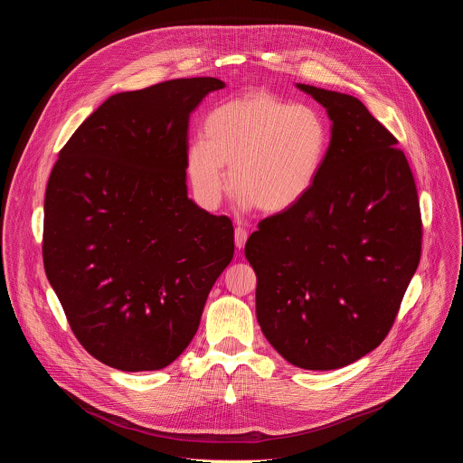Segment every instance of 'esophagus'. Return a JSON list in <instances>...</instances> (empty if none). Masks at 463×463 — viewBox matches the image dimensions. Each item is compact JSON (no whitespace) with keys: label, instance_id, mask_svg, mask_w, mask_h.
<instances>
[{"label":"esophagus","instance_id":"34e87169","mask_svg":"<svg viewBox=\"0 0 463 463\" xmlns=\"http://www.w3.org/2000/svg\"><path fill=\"white\" fill-rule=\"evenodd\" d=\"M247 238H249V231H247L245 227H240V225H238V227L234 229V243H236V247H238V249H243Z\"/></svg>","mask_w":463,"mask_h":463}]
</instances>
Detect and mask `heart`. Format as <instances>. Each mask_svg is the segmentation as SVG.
<instances>
[{
	"instance_id": "obj_1",
	"label": "heart",
	"mask_w": 463,
	"mask_h": 463,
	"mask_svg": "<svg viewBox=\"0 0 463 463\" xmlns=\"http://www.w3.org/2000/svg\"><path fill=\"white\" fill-rule=\"evenodd\" d=\"M203 128L205 141L188 145L184 168L207 207H216L227 192V168L243 203L266 214L291 211L315 186L329 150V128L318 109L268 91L216 106Z\"/></svg>"
}]
</instances>
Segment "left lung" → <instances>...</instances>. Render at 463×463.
<instances>
[{
	"label": "left lung",
	"instance_id": "1",
	"mask_svg": "<svg viewBox=\"0 0 463 463\" xmlns=\"http://www.w3.org/2000/svg\"><path fill=\"white\" fill-rule=\"evenodd\" d=\"M334 122L322 172L291 211L245 243L263 335L291 364L343 368L377 348L421 258L423 223L409 161L355 97L306 84Z\"/></svg>",
	"mask_w": 463,
	"mask_h": 463
}]
</instances>
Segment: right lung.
<instances>
[{"instance_id":"right-lung-1","label":"right lung","mask_w":463,"mask_h":463,"mask_svg":"<svg viewBox=\"0 0 463 463\" xmlns=\"http://www.w3.org/2000/svg\"><path fill=\"white\" fill-rule=\"evenodd\" d=\"M225 84L175 79L109 97L60 150L43 202V268L100 363L159 370L200 326L234 254L231 218L186 197L190 111Z\"/></svg>"}]
</instances>
